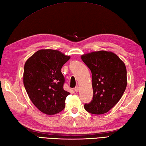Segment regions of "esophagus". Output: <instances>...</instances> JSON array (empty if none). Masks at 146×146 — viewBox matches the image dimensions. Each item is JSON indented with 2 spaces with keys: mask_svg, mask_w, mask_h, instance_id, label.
<instances>
[{
  "mask_svg": "<svg viewBox=\"0 0 146 146\" xmlns=\"http://www.w3.org/2000/svg\"><path fill=\"white\" fill-rule=\"evenodd\" d=\"M75 92H78V91H79L78 86H76V87L75 88Z\"/></svg>",
  "mask_w": 146,
  "mask_h": 146,
  "instance_id": "obj_1",
  "label": "esophagus"
}]
</instances>
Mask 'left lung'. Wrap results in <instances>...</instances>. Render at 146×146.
Returning <instances> with one entry per match:
<instances>
[{"instance_id": "obj_1", "label": "left lung", "mask_w": 146, "mask_h": 146, "mask_svg": "<svg viewBox=\"0 0 146 146\" xmlns=\"http://www.w3.org/2000/svg\"><path fill=\"white\" fill-rule=\"evenodd\" d=\"M92 75V100L85 104L88 112L100 115L108 112L120 100L127 86L124 63L113 52L99 51L82 56Z\"/></svg>"}]
</instances>
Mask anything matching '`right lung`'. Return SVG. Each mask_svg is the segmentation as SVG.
<instances>
[{
    "instance_id": "obj_1",
    "label": "right lung",
    "mask_w": 146,
    "mask_h": 146,
    "mask_svg": "<svg viewBox=\"0 0 146 146\" xmlns=\"http://www.w3.org/2000/svg\"><path fill=\"white\" fill-rule=\"evenodd\" d=\"M70 57L54 49H41L26 62L23 82L33 104L47 115L60 112L70 94L63 89L64 77L61 70Z\"/></svg>"
}]
</instances>
